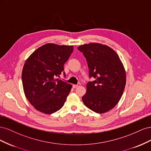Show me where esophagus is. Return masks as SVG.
<instances>
[{
  "label": "esophagus",
  "instance_id": "1",
  "mask_svg": "<svg viewBox=\"0 0 151 151\" xmlns=\"http://www.w3.org/2000/svg\"><path fill=\"white\" fill-rule=\"evenodd\" d=\"M80 86H81V84L78 83L77 84H74L72 86V87H73V88H77V87H79Z\"/></svg>",
  "mask_w": 151,
  "mask_h": 151
}]
</instances>
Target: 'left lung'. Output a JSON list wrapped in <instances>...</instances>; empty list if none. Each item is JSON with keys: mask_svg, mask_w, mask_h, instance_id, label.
Listing matches in <instances>:
<instances>
[{"mask_svg": "<svg viewBox=\"0 0 151 151\" xmlns=\"http://www.w3.org/2000/svg\"><path fill=\"white\" fill-rule=\"evenodd\" d=\"M88 62L90 78L86 93L82 97L86 106L97 113L115 107L123 94L126 84L124 67L117 53L106 45L91 43L77 48Z\"/></svg>", "mask_w": 151, "mask_h": 151, "instance_id": "8db88e82", "label": "left lung"}]
</instances>
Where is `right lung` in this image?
Listing matches in <instances>:
<instances>
[{"label": "right lung", "instance_id": "obj_1", "mask_svg": "<svg viewBox=\"0 0 151 151\" xmlns=\"http://www.w3.org/2000/svg\"><path fill=\"white\" fill-rule=\"evenodd\" d=\"M74 47L48 43L40 47L27 59L22 71L26 98L34 108L45 114L59 110L65 103L72 85L56 79Z\"/></svg>", "mask_w": 151, "mask_h": 151}]
</instances>
